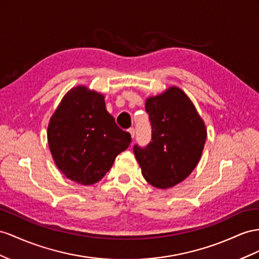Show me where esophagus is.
I'll return each mask as SVG.
<instances>
[{
    "label": "esophagus",
    "instance_id": "34e87169",
    "mask_svg": "<svg viewBox=\"0 0 259 259\" xmlns=\"http://www.w3.org/2000/svg\"><path fill=\"white\" fill-rule=\"evenodd\" d=\"M128 132L130 134V136H131V138L134 139L135 138V135H136V130L134 129V128H130L129 130H128Z\"/></svg>",
    "mask_w": 259,
    "mask_h": 259
}]
</instances>
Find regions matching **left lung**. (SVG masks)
Returning <instances> with one entry per match:
<instances>
[{"label": "left lung", "mask_w": 259, "mask_h": 259, "mask_svg": "<svg viewBox=\"0 0 259 259\" xmlns=\"http://www.w3.org/2000/svg\"><path fill=\"white\" fill-rule=\"evenodd\" d=\"M152 141L147 148L135 145L142 175L152 186L174 187L191 174L200 160L207 139L204 121L186 93L170 86L145 101Z\"/></svg>", "instance_id": "1"}]
</instances>
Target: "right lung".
Segmentation results:
<instances>
[{
  "instance_id": "1",
  "label": "right lung",
  "mask_w": 259,
  "mask_h": 259,
  "mask_svg": "<svg viewBox=\"0 0 259 259\" xmlns=\"http://www.w3.org/2000/svg\"><path fill=\"white\" fill-rule=\"evenodd\" d=\"M47 138L57 167L84 186L101 181L131 142L130 134L106 109L105 96L85 85L63 96L49 120Z\"/></svg>"
}]
</instances>
